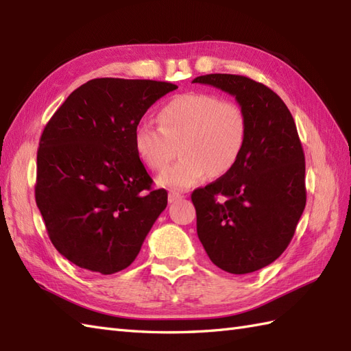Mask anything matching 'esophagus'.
<instances>
[{
  "label": "esophagus",
  "mask_w": 351,
  "mask_h": 351,
  "mask_svg": "<svg viewBox=\"0 0 351 351\" xmlns=\"http://www.w3.org/2000/svg\"><path fill=\"white\" fill-rule=\"evenodd\" d=\"M182 197H184V196L180 195V193H175V191H170V193H169V202H170V204L176 202V200H181Z\"/></svg>",
  "instance_id": "1"
}]
</instances>
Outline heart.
Wrapping results in <instances>:
<instances>
[{"label":"heart","mask_w":351,"mask_h":351,"mask_svg":"<svg viewBox=\"0 0 351 351\" xmlns=\"http://www.w3.org/2000/svg\"><path fill=\"white\" fill-rule=\"evenodd\" d=\"M158 123L141 122L134 130V149L151 170H164L180 146L181 160L158 182L189 190L208 175L220 178L235 167L247 140V117L232 101L205 92L178 95L158 110Z\"/></svg>","instance_id":"heart-1"}]
</instances>
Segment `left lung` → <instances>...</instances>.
Here are the masks:
<instances>
[{
  "label": "left lung",
  "instance_id": "obj_1",
  "mask_svg": "<svg viewBox=\"0 0 351 351\" xmlns=\"http://www.w3.org/2000/svg\"><path fill=\"white\" fill-rule=\"evenodd\" d=\"M235 96L247 140L235 167L191 193L197 237L213 264L247 274L271 264L293 240L304 205V154L288 107L267 86L243 75L193 80Z\"/></svg>",
  "mask_w": 351,
  "mask_h": 351
}]
</instances>
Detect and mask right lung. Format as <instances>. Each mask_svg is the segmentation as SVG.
Returning a JSON list of instances; mask_svg holds the SVG:
<instances>
[{
    "instance_id": "right-lung-1",
    "label": "right lung",
    "mask_w": 351,
    "mask_h": 351,
    "mask_svg": "<svg viewBox=\"0 0 351 351\" xmlns=\"http://www.w3.org/2000/svg\"><path fill=\"white\" fill-rule=\"evenodd\" d=\"M178 86L95 78L73 90L45 126L37 151L36 204L58 253L86 270L113 274L137 258L167 206V191L134 149V130Z\"/></svg>"
}]
</instances>
